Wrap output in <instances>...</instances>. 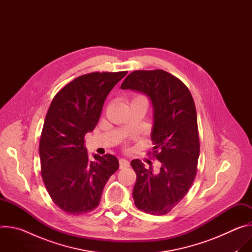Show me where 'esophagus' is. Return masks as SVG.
Returning <instances> with one entry per match:
<instances>
[{
	"instance_id": "1",
	"label": "esophagus",
	"mask_w": 252,
	"mask_h": 252,
	"mask_svg": "<svg viewBox=\"0 0 252 252\" xmlns=\"http://www.w3.org/2000/svg\"><path fill=\"white\" fill-rule=\"evenodd\" d=\"M129 166V162L128 160H126V158H120V168L124 169Z\"/></svg>"
}]
</instances>
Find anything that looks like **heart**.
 Returning a JSON list of instances; mask_svg holds the SVG:
<instances>
[{
    "label": "heart",
    "mask_w": 252,
    "mask_h": 252,
    "mask_svg": "<svg viewBox=\"0 0 252 252\" xmlns=\"http://www.w3.org/2000/svg\"><path fill=\"white\" fill-rule=\"evenodd\" d=\"M138 99H145V98H143L142 96H139V95H138V96H136L133 100H138Z\"/></svg>",
    "instance_id": "heart-1"
}]
</instances>
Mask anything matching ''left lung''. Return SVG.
I'll use <instances>...</instances> for the list:
<instances>
[{"mask_svg":"<svg viewBox=\"0 0 252 252\" xmlns=\"http://www.w3.org/2000/svg\"><path fill=\"white\" fill-rule=\"evenodd\" d=\"M121 89L151 99L153 154L160 162L159 170L154 171L139 159L130 161L136 173L134 204L143 212L166 214L188 193L196 174L199 137L193 98L181 80L162 69L134 70Z\"/></svg>","mask_w":252,"mask_h":252,"instance_id":"8db88e82","label":"left lung"}]
</instances>
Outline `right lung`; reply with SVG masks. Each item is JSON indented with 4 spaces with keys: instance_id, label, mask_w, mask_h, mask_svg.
<instances>
[{
    "instance_id": "1",
    "label": "right lung",
    "mask_w": 252,
    "mask_h": 252,
    "mask_svg": "<svg viewBox=\"0 0 252 252\" xmlns=\"http://www.w3.org/2000/svg\"><path fill=\"white\" fill-rule=\"evenodd\" d=\"M127 74L91 73L63 87L54 97L40 140L42 176L54 202L69 214L97 207L103 188L119 168L113 155L90 160L85 135L95 127L104 100Z\"/></svg>"
}]
</instances>
